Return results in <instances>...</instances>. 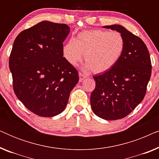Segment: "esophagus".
<instances>
[{
	"label": "esophagus",
	"instance_id": "esophagus-1",
	"mask_svg": "<svg viewBox=\"0 0 159 159\" xmlns=\"http://www.w3.org/2000/svg\"><path fill=\"white\" fill-rule=\"evenodd\" d=\"M79 76H80V82H82V80H83L84 78H85L87 76L84 75V74H83V73H82V72H80L79 73Z\"/></svg>",
	"mask_w": 159,
	"mask_h": 159
}]
</instances>
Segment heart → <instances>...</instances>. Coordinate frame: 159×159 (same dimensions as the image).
<instances>
[{"mask_svg":"<svg viewBox=\"0 0 159 159\" xmlns=\"http://www.w3.org/2000/svg\"><path fill=\"white\" fill-rule=\"evenodd\" d=\"M125 48V40L120 32L91 30L80 32L76 40L71 39L63 48V54L69 64L75 65L84 53L86 68L103 73L117 64Z\"/></svg>","mask_w":159,"mask_h":159,"instance_id":"heart-1","label":"heart"}]
</instances>
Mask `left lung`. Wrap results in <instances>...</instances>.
Segmentation results:
<instances>
[{
	"label": "left lung",
	"mask_w": 159,
	"mask_h": 159,
	"mask_svg": "<svg viewBox=\"0 0 159 159\" xmlns=\"http://www.w3.org/2000/svg\"><path fill=\"white\" fill-rule=\"evenodd\" d=\"M120 32L125 40L123 55L109 70L94 76L90 104L95 115L116 120L129 114L143 101L151 76V61L144 42L121 25L104 26Z\"/></svg>",
	"instance_id": "left-lung-1"
}]
</instances>
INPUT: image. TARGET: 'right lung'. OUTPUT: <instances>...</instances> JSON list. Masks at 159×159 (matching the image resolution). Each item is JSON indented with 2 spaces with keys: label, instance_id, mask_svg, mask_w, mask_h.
Segmentation results:
<instances>
[{
  "label": "right lung",
  "instance_id": "add662e5",
  "mask_svg": "<svg viewBox=\"0 0 159 159\" xmlns=\"http://www.w3.org/2000/svg\"><path fill=\"white\" fill-rule=\"evenodd\" d=\"M69 32L65 24L44 21L21 32L14 42L9 69L14 93L38 116L61 114L79 81L77 69L63 57Z\"/></svg>",
  "mask_w": 159,
  "mask_h": 159
}]
</instances>
